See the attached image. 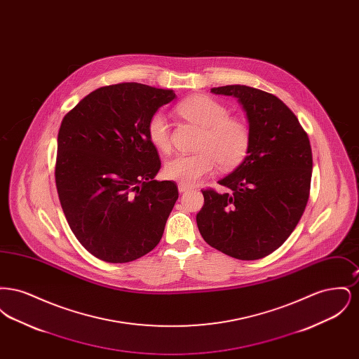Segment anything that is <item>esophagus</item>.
<instances>
[{
  "mask_svg": "<svg viewBox=\"0 0 359 359\" xmlns=\"http://www.w3.org/2000/svg\"><path fill=\"white\" fill-rule=\"evenodd\" d=\"M177 188H179L180 194H184V192H187L188 189H189V187L184 186V184H177Z\"/></svg>",
  "mask_w": 359,
  "mask_h": 359,
  "instance_id": "1",
  "label": "esophagus"
}]
</instances>
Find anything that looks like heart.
Returning a JSON list of instances; mask_svg holds the SVG:
<instances>
[{"label": "heart", "instance_id": "1", "mask_svg": "<svg viewBox=\"0 0 359 359\" xmlns=\"http://www.w3.org/2000/svg\"><path fill=\"white\" fill-rule=\"evenodd\" d=\"M179 116L203 129L196 149L198 154H176L164 165V176L179 184L194 186L215 170L237 168L250 149V132L243 121L229 117V109L217 100L192 95L176 107ZM148 138L156 149L171 151L170 125L163 113H154L147 126Z\"/></svg>", "mask_w": 359, "mask_h": 359}]
</instances>
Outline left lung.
<instances>
[{"mask_svg": "<svg viewBox=\"0 0 359 359\" xmlns=\"http://www.w3.org/2000/svg\"><path fill=\"white\" fill-rule=\"evenodd\" d=\"M242 104L250 149L218 183L227 192L203 189L196 215L205 242L227 256L258 259L278 249L300 221L311 187L312 151L306 130L273 94L249 86L211 88Z\"/></svg>", "mask_w": 359, "mask_h": 359, "instance_id": "8db88e82", "label": "left lung"}]
</instances>
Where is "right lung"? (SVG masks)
Returning <instances> with one entry per match:
<instances>
[{
  "instance_id": "obj_1",
  "label": "right lung",
  "mask_w": 359,
  "mask_h": 359,
  "mask_svg": "<svg viewBox=\"0 0 359 359\" xmlns=\"http://www.w3.org/2000/svg\"><path fill=\"white\" fill-rule=\"evenodd\" d=\"M176 98L141 83L104 86L62 121L55 182L72 233L93 256L113 264L154 250L179 198L177 186L157 182L161 167L148 121Z\"/></svg>"
}]
</instances>
